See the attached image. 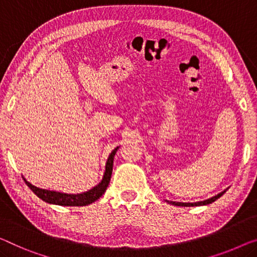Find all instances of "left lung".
Masks as SVG:
<instances>
[{"label": "left lung", "instance_id": "left-lung-1", "mask_svg": "<svg viewBox=\"0 0 257 257\" xmlns=\"http://www.w3.org/2000/svg\"><path fill=\"white\" fill-rule=\"evenodd\" d=\"M227 189H225V190L221 191V193L214 195V196L210 197V198H208V200H204V201H198V202L190 203V202H175V201H167L166 200V202L170 203V204L178 205V206H201V205H208V204H211V203L214 202L216 200H218V198H219L220 196H223V195L226 193Z\"/></svg>", "mask_w": 257, "mask_h": 257}]
</instances>
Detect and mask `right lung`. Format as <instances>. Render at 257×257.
<instances>
[{"instance_id": "obj_1", "label": "right lung", "mask_w": 257, "mask_h": 257, "mask_svg": "<svg viewBox=\"0 0 257 257\" xmlns=\"http://www.w3.org/2000/svg\"><path fill=\"white\" fill-rule=\"evenodd\" d=\"M116 147L114 150L110 152V155L107 158L106 165H105V172L102 175L101 181L98 183L97 186H94L93 188L89 189L87 191L79 194H67L62 193V191H56V190H49V189H43L39 187L32 185L24 177V181L26 185L29 186V188L37 195L38 197L41 200L49 203V204H56V205H62V206H84L89 205L91 203H93L100 198L108 187V183L110 181V177H112V171H113V162H114V156L116 155V151L118 150Z\"/></svg>"}]
</instances>
